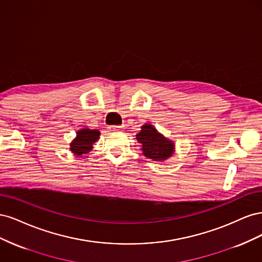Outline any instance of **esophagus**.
I'll use <instances>...</instances> for the list:
<instances>
[{"mask_svg":"<svg viewBox=\"0 0 262 262\" xmlns=\"http://www.w3.org/2000/svg\"><path fill=\"white\" fill-rule=\"evenodd\" d=\"M122 128H123V126H121V125H109L108 130L110 132H114V131H120Z\"/></svg>","mask_w":262,"mask_h":262,"instance_id":"obj_1","label":"esophagus"}]
</instances>
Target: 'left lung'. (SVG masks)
Listing matches in <instances>:
<instances>
[{"instance_id":"obj_1","label":"left lung","mask_w":262,"mask_h":262,"mask_svg":"<svg viewBox=\"0 0 262 262\" xmlns=\"http://www.w3.org/2000/svg\"><path fill=\"white\" fill-rule=\"evenodd\" d=\"M137 140L142 144L143 154L153 161H165L173 152V144L171 142L165 139L150 124L142 126L141 132L137 134Z\"/></svg>"}]
</instances>
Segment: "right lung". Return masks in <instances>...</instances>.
Returning <instances> with one entry per match:
<instances>
[{"mask_svg":"<svg viewBox=\"0 0 262 262\" xmlns=\"http://www.w3.org/2000/svg\"><path fill=\"white\" fill-rule=\"evenodd\" d=\"M99 138L98 130L83 129L76 134V139L71 143V150L76 155H82L90 152L93 147V143Z\"/></svg>","mask_w":262,"mask_h":262,"instance_id":"right-lung-1","label":"right lung"}]
</instances>
